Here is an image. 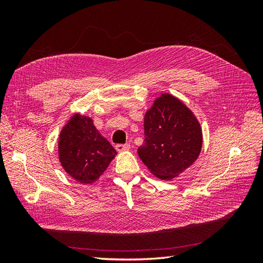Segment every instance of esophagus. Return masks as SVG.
<instances>
[{
  "label": "esophagus",
  "mask_w": 263,
  "mask_h": 263,
  "mask_svg": "<svg viewBox=\"0 0 263 263\" xmlns=\"http://www.w3.org/2000/svg\"><path fill=\"white\" fill-rule=\"evenodd\" d=\"M115 149L118 151V153H123V151L129 150L130 149V145L129 144H125V145H116Z\"/></svg>",
  "instance_id": "34e87169"
}]
</instances>
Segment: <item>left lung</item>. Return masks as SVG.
I'll use <instances>...</instances> for the list:
<instances>
[{
    "label": "left lung",
    "instance_id": "obj_1",
    "mask_svg": "<svg viewBox=\"0 0 263 263\" xmlns=\"http://www.w3.org/2000/svg\"><path fill=\"white\" fill-rule=\"evenodd\" d=\"M145 141L138 156L151 174L170 181L190 168L201 154L200 122L184 103L161 93L145 114Z\"/></svg>",
    "mask_w": 263,
    "mask_h": 263
}]
</instances>
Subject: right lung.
I'll list each match as a JSON object with an SVG mask.
<instances>
[{
	"label": "right lung",
	"mask_w": 263,
	"mask_h": 263,
	"mask_svg": "<svg viewBox=\"0 0 263 263\" xmlns=\"http://www.w3.org/2000/svg\"><path fill=\"white\" fill-rule=\"evenodd\" d=\"M117 155L89 116L76 113L62 127L58 140L59 162L71 178L93 184Z\"/></svg>",
	"instance_id": "1"
}]
</instances>
